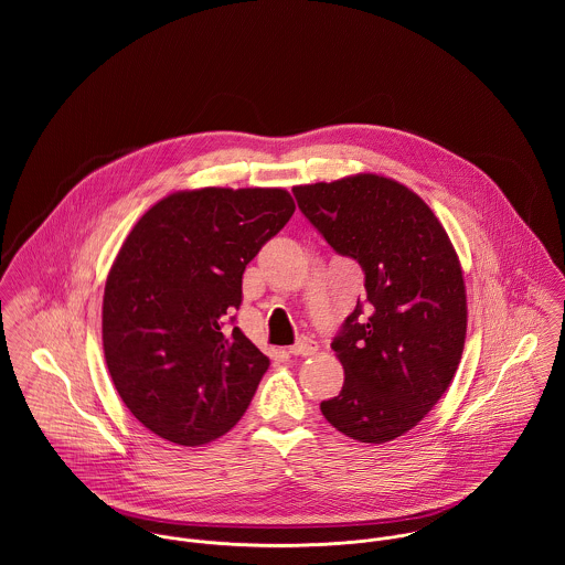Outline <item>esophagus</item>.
Listing matches in <instances>:
<instances>
[{
	"label": "esophagus",
	"mask_w": 565,
	"mask_h": 565,
	"mask_svg": "<svg viewBox=\"0 0 565 565\" xmlns=\"http://www.w3.org/2000/svg\"><path fill=\"white\" fill-rule=\"evenodd\" d=\"M316 350H318V343L311 337H305V334L289 348V352L296 354V356H311Z\"/></svg>",
	"instance_id": "obj_1"
}]
</instances>
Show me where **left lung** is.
<instances>
[{
  "label": "left lung",
  "mask_w": 565,
  "mask_h": 565,
  "mask_svg": "<svg viewBox=\"0 0 565 565\" xmlns=\"http://www.w3.org/2000/svg\"><path fill=\"white\" fill-rule=\"evenodd\" d=\"M302 215L365 274L363 305L332 350L343 365L323 417L363 444L411 430L450 387L459 367L468 302L459 256L428 204L401 182L356 173L294 186Z\"/></svg>",
  "instance_id": "1"
}]
</instances>
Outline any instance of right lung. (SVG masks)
<instances>
[{"label":"right lung","instance_id":"right-lung-1","mask_svg":"<svg viewBox=\"0 0 565 565\" xmlns=\"http://www.w3.org/2000/svg\"><path fill=\"white\" fill-rule=\"evenodd\" d=\"M285 189L178 191L130 231L104 287L117 394L154 435L202 446L242 419L269 359L243 334L245 265L291 220Z\"/></svg>","mask_w":565,"mask_h":565}]
</instances>
